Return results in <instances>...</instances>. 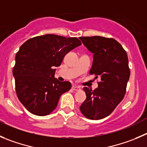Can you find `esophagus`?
Wrapping results in <instances>:
<instances>
[{"label":"esophagus","mask_w":147,"mask_h":147,"mask_svg":"<svg viewBox=\"0 0 147 147\" xmlns=\"http://www.w3.org/2000/svg\"><path fill=\"white\" fill-rule=\"evenodd\" d=\"M72 89L74 91H80L81 87H79V86H73Z\"/></svg>","instance_id":"1"}]
</instances>
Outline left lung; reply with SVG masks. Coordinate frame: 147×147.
Instances as JSON below:
<instances>
[{
    "label": "left lung",
    "instance_id": "8db88e82",
    "mask_svg": "<svg viewBox=\"0 0 147 147\" xmlns=\"http://www.w3.org/2000/svg\"><path fill=\"white\" fill-rule=\"evenodd\" d=\"M79 38L94 54L89 74L101 79L97 89L83 88L86 98L80 110L89 119H102L111 114L125 96L130 77L128 55L122 45L113 38L100 36Z\"/></svg>",
    "mask_w": 147,
    "mask_h": 147
}]
</instances>
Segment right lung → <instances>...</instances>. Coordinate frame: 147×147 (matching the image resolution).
Segmentation results:
<instances>
[{"mask_svg": "<svg viewBox=\"0 0 147 147\" xmlns=\"http://www.w3.org/2000/svg\"><path fill=\"white\" fill-rule=\"evenodd\" d=\"M81 45L76 37L48 34L29 39L21 46L13 75L18 98L28 111L45 116L56 108L60 97L70 90L71 84L54 77L55 67Z\"/></svg>", "mask_w": 147, "mask_h": 147, "instance_id": "obj_1", "label": "right lung"}]
</instances>
